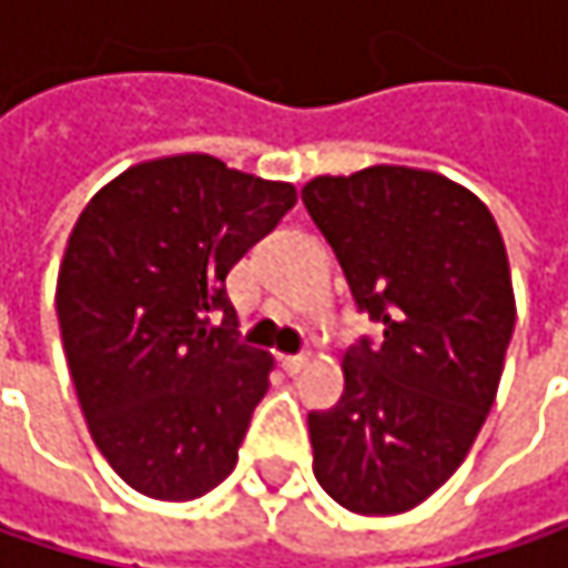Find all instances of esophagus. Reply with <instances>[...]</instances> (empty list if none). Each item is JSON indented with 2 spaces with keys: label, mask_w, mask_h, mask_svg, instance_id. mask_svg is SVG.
I'll list each match as a JSON object with an SVG mask.
<instances>
[{
  "label": "esophagus",
  "mask_w": 568,
  "mask_h": 568,
  "mask_svg": "<svg viewBox=\"0 0 568 568\" xmlns=\"http://www.w3.org/2000/svg\"><path fill=\"white\" fill-rule=\"evenodd\" d=\"M305 365H308V355H285L283 358V368L288 375H298Z\"/></svg>",
  "instance_id": "1"
}]
</instances>
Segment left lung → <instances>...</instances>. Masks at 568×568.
<instances>
[{
    "mask_svg": "<svg viewBox=\"0 0 568 568\" xmlns=\"http://www.w3.org/2000/svg\"><path fill=\"white\" fill-rule=\"evenodd\" d=\"M302 203L335 250L382 348L342 358L345 392L308 414L312 470L345 510L424 504L474 447L516 322L510 260L487 203L434 171L378 164L315 176Z\"/></svg>",
    "mask_w": 568,
    "mask_h": 568,
    "instance_id": "1",
    "label": "left lung"
}]
</instances>
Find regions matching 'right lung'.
Masks as SVG:
<instances>
[{"instance_id": "obj_1", "label": "right lung", "mask_w": 568, "mask_h": 568, "mask_svg": "<svg viewBox=\"0 0 568 568\" xmlns=\"http://www.w3.org/2000/svg\"><path fill=\"white\" fill-rule=\"evenodd\" d=\"M292 203V183L173 154L118 173L81 210L58 328L91 440L138 494L183 504L233 474L276 362L209 315L230 322V270Z\"/></svg>"}]
</instances>
